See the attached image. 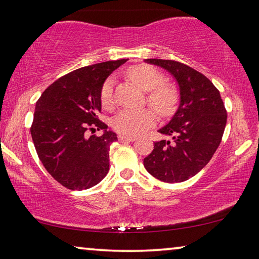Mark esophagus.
<instances>
[{
    "instance_id": "1",
    "label": "esophagus",
    "mask_w": 259,
    "mask_h": 259,
    "mask_svg": "<svg viewBox=\"0 0 259 259\" xmlns=\"http://www.w3.org/2000/svg\"><path fill=\"white\" fill-rule=\"evenodd\" d=\"M119 139L121 142H135L136 138L133 137V136H125V135H120Z\"/></svg>"
}]
</instances>
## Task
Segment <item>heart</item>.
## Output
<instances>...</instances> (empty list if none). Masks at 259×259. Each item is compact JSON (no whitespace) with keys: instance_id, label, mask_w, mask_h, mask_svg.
<instances>
[{"instance_id":"1","label":"heart","mask_w":259,"mask_h":259,"mask_svg":"<svg viewBox=\"0 0 259 259\" xmlns=\"http://www.w3.org/2000/svg\"><path fill=\"white\" fill-rule=\"evenodd\" d=\"M129 77L144 91H148L147 102L161 115H169L178 102L177 91L172 87L163 84L164 77L160 71L150 65H137L128 71ZM114 80L108 77L100 90V102L106 108L114 105ZM156 122L153 109H123L114 117L113 126L117 133L125 136H136L150 128Z\"/></svg>"}]
</instances>
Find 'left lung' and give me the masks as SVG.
I'll return each instance as SVG.
<instances>
[{
  "label": "left lung",
  "instance_id": "left-lung-1",
  "mask_svg": "<svg viewBox=\"0 0 259 259\" xmlns=\"http://www.w3.org/2000/svg\"><path fill=\"white\" fill-rule=\"evenodd\" d=\"M169 72L179 89V105L159 133L170 139L154 143L144 159L153 177L164 183H181L201 171L222 142L227 114L221 94L203 74L175 60L145 59Z\"/></svg>",
  "mask_w": 259,
  "mask_h": 259
}]
</instances>
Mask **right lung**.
I'll list each match as a JSON object with an SVG mask.
<instances>
[{
  "label": "right lung",
  "mask_w": 259,
  "mask_h": 259,
  "mask_svg": "<svg viewBox=\"0 0 259 259\" xmlns=\"http://www.w3.org/2000/svg\"><path fill=\"white\" fill-rule=\"evenodd\" d=\"M126 59L75 69L46 89L36 102L30 135L47 171L69 190L97 185L109 170V146L116 134L98 119L100 90L109 74ZM103 135L88 138V128Z\"/></svg>",
  "instance_id": "right-lung-1"
}]
</instances>
